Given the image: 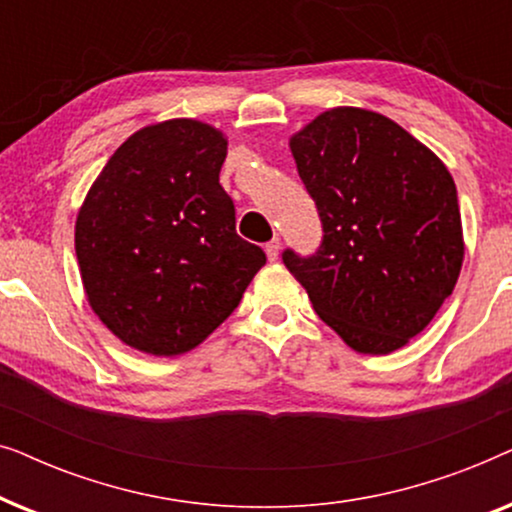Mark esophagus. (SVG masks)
<instances>
[{"mask_svg": "<svg viewBox=\"0 0 512 512\" xmlns=\"http://www.w3.org/2000/svg\"><path fill=\"white\" fill-rule=\"evenodd\" d=\"M279 249H282V242H279V237H275V240H270L268 244H265V254H268V261H277Z\"/></svg>", "mask_w": 512, "mask_h": 512, "instance_id": "34e87169", "label": "esophagus"}]
</instances>
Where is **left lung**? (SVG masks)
Instances as JSON below:
<instances>
[{
    "label": "left lung",
    "instance_id": "left-lung-1",
    "mask_svg": "<svg viewBox=\"0 0 512 512\" xmlns=\"http://www.w3.org/2000/svg\"><path fill=\"white\" fill-rule=\"evenodd\" d=\"M324 240L282 261L314 312L361 354L408 345L457 284L464 233L457 186L408 130L359 107L319 114L291 137Z\"/></svg>",
    "mask_w": 512,
    "mask_h": 512
}]
</instances>
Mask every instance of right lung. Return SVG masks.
<instances>
[{"instance_id": "add662e5", "label": "right lung", "mask_w": 512, "mask_h": 512, "mask_svg": "<svg viewBox=\"0 0 512 512\" xmlns=\"http://www.w3.org/2000/svg\"><path fill=\"white\" fill-rule=\"evenodd\" d=\"M221 130L193 118L146 125L118 146L76 216L88 303L132 349L179 356L226 321L258 270L261 247L235 230L219 184Z\"/></svg>"}]
</instances>
